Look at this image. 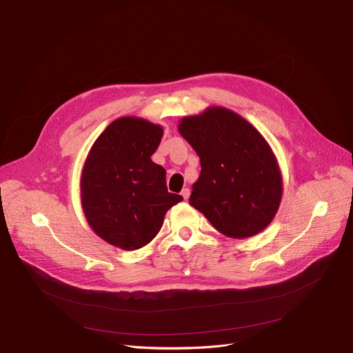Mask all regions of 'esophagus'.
Listing matches in <instances>:
<instances>
[{
    "instance_id": "1",
    "label": "esophagus",
    "mask_w": 353,
    "mask_h": 353,
    "mask_svg": "<svg viewBox=\"0 0 353 353\" xmlns=\"http://www.w3.org/2000/svg\"><path fill=\"white\" fill-rule=\"evenodd\" d=\"M181 196H183L184 200H189V197H190V190H189V189H183V190H181Z\"/></svg>"
}]
</instances>
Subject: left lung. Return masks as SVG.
Returning <instances> with one entry per match:
<instances>
[{
  "mask_svg": "<svg viewBox=\"0 0 353 353\" xmlns=\"http://www.w3.org/2000/svg\"><path fill=\"white\" fill-rule=\"evenodd\" d=\"M179 132L201 164L189 203L230 239L261 232L283 197V177L263 134L220 106L183 117Z\"/></svg>",
  "mask_w": 353,
  "mask_h": 353,
  "instance_id": "8db88e82",
  "label": "left lung"
}]
</instances>
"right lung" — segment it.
<instances>
[{
	"label": "right lung",
	"instance_id": "obj_1",
	"mask_svg": "<svg viewBox=\"0 0 353 353\" xmlns=\"http://www.w3.org/2000/svg\"><path fill=\"white\" fill-rule=\"evenodd\" d=\"M163 129L134 116L113 121L90 148L81 177L85 217L98 236L122 250H139L160 231L181 196L169 193L166 170L152 161Z\"/></svg>",
	"mask_w": 353,
	"mask_h": 353
}]
</instances>
